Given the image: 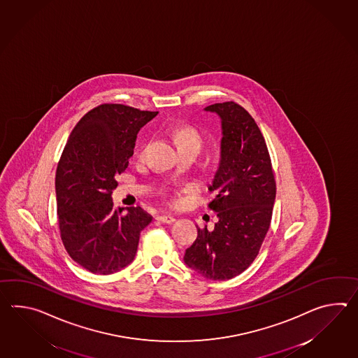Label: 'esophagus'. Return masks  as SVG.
<instances>
[{"label": "esophagus", "instance_id": "obj_1", "mask_svg": "<svg viewBox=\"0 0 358 358\" xmlns=\"http://www.w3.org/2000/svg\"><path fill=\"white\" fill-rule=\"evenodd\" d=\"M158 221L162 223H173L176 220L175 217H172V215H163L158 217Z\"/></svg>", "mask_w": 358, "mask_h": 358}]
</instances>
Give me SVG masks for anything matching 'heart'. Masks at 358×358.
<instances>
[{
    "label": "heart",
    "mask_w": 358,
    "mask_h": 358,
    "mask_svg": "<svg viewBox=\"0 0 358 358\" xmlns=\"http://www.w3.org/2000/svg\"><path fill=\"white\" fill-rule=\"evenodd\" d=\"M176 143H178L180 148L182 146H187V145H192V146H196L200 149V145H201V138L200 135L195 129L192 128H180L175 132ZM145 155V146H140L137 150H136V158L141 159Z\"/></svg>",
    "instance_id": "b5f03b06"
}]
</instances>
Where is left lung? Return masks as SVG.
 Returning a JSON list of instances; mask_svg holds the SVG:
<instances>
[{
  "label": "left lung",
  "instance_id": "1",
  "mask_svg": "<svg viewBox=\"0 0 358 358\" xmlns=\"http://www.w3.org/2000/svg\"><path fill=\"white\" fill-rule=\"evenodd\" d=\"M222 123L221 159L208 204L217 213L215 230L199 229L183 261L209 280H230L253 263L270 229L276 182L270 152L261 129L234 101L206 108Z\"/></svg>",
  "mask_w": 358,
  "mask_h": 358
}]
</instances>
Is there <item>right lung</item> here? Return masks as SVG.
Wrapping results in <instances>:
<instances>
[{"label": "right lung", "instance_id": "add662e5", "mask_svg": "<svg viewBox=\"0 0 358 358\" xmlns=\"http://www.w3.org/2000/svg\"><path fill=\"white\" fill-rule=\"evenodd\" d=\"M158 111L101 103L73 128L56 168L60 236L74 262L110 275L134 261L140 232L152 217L140 207L114 208L117 177L134 155L138 131Z\"/></svg>", "mask_w": 358, "mask_h": 358}]
</instances>
